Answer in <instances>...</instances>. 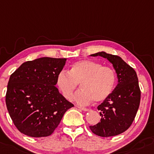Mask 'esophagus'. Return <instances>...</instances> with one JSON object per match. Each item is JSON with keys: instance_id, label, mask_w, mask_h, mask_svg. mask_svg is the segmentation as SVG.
Instances as JSON below:
<instances>
[{"instance_id": "1", "label": "esophagus", "mask_w": 154, "mask_h": 154, "mask_svg": "<svg viewBox=\"0 0 154 154\" xmlns=\"http://www.w3.org/2000/svg\"><path fill=\"white\" fill-rule=\"evenodd\" d=\"M77 108H78L79 109L82 110V111H89V109H88V108H83V107H77Z\"/></svg>"}]
</instances>
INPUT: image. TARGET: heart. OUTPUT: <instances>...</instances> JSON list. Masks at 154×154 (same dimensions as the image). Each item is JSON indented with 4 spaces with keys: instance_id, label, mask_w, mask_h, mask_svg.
<instances>
[{
    "instance_id": "1",
    "label": "heart",
    "mask_w": 154,
    "mask_h": 154,
    "mask_svg": "<svg viewBox=\"0 0 154 154\" xmlns=\"http://www.w3.org/2000/svg\"><path fill=\"white\" fill-rule=\"evenodd\" d=\"M116 74L110 66L91 60H82L74 63L69 73L62 72L57 77V85L67 100L73 98L79 84L82 90L76 94L77 103L85 105L92 100L95 103L106 100L114 88Z\"/></svg>"
}]
</instances>
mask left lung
<instances>
[{"instance_id": "1", "label": "left lung", "mask_w": 154, "mask_h": 154, "mask_svg": "<svg viewBox=\"0 0 154 154\" xmlns=\"http://www.w3.org/2000/svg\"><path fill=\"white\" fill-rule=\"evenodd\" d=\"M91 55L103 57L112 63L117 74L118 84L111 94L97 107L102 116L100 122L89 128L100 137L119 135L131 125L140 106L141 91L137 73L117 55L104 51Z\"/></svg>"}]
</instances>
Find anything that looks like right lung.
Wrapping results in <instances>:
<instances>
[{"instance_id":"right-lung-1","label":"right lung","mask_w":154,"mask_h":154,"mask_svg":"<svg viewBox=\"0 0 154 154\" xmlns=\"http://www.w3.org/2000/svg\"><path fill=\"white\" fill-rule=\"evenodd\" d=\"M66 61V58H38L23 63L11 74L6 104L20 133L32 137L50 136L66 111L74 107L55 86Z\"/></svg>"}]
</instances>
